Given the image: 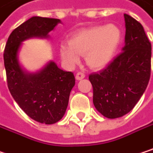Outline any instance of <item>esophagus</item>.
I'll return each mask as SVG.
<instances>
[{"instance_id":"esophagus-1","label":"esophagus","mask_w":153,"mask_h":153,"mask_svg":"<svg viewBox=\"0 0 153 153\" xmlns=\"http://www.w3.org/2000/svg\"><path fill=\"white\" fill-rule=\"evenodd\" d=\"M75 78H76V80L81 81V80H82V79H84V78H85V74H84L83 72H82V71H79L77 74H76Z\"/></svg>"}]
</instances>
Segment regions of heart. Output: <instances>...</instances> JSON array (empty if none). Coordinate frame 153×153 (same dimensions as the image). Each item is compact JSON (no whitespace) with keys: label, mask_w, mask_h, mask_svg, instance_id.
Here are the masks:
<instances>
[{"label":"heart","mask_w":153,"mask_h":153,"mask_svg":"<svg viewBox=\"0 0 153 153\" xmlns=\"http://www.w3.org/2000/svg\"><path fill=\"white\" fill-rule=\"evenodd\" d=\"M122 41L120 28L114 25L95 26L74 33L68 42L61 43L59 52L62 59L72 65L84 55L88 66L101 69L114 58Z\"/></svg>","instance_id":"heart-1"}]
</instances>
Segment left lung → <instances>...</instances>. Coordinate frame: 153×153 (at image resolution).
<instances>
[{
    "instance_id": "obj_1",
    "label": "left lung",
    "mask_w": 153,
    "mask_h": 153,
    "mask_svg": "<svg viewBox=\"0 0 153 153\" xmlns=\"http://www.w3.org/2000/svg\"><path fill=\"white\" fill-rule=\"evenodd\" d=\"M126 36L122 53L104 70L89 76L93 104L108 118L121 117L139 101L151 76L152 45L140 22L125 14Z\"/></svg>"
}]
</instances>
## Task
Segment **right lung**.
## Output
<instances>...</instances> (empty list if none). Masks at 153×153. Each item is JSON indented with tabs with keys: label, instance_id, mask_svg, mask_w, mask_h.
<instances>
[{
	"label": "right lung",
	"instance_id": "right-lung-1",
	"mask_svg": "<svg viewBox=\"0 0 153 153\" xmlns=\"http://www.w3.org/2000/svg\"><path fill=\"white\" fill-rule=\"evenodd\" d=\"M61 20L58 19L32 17L10 35L4 53V66L8 88L19 108L33 120L52 125L65 114L75 78L71 71L60 69L50 61L36 72L24 70L19 61L22 42L33 38H48Z\"/></svg>",
	"mask_w": 153,
	"mask_h": 153
}]
</instances>
